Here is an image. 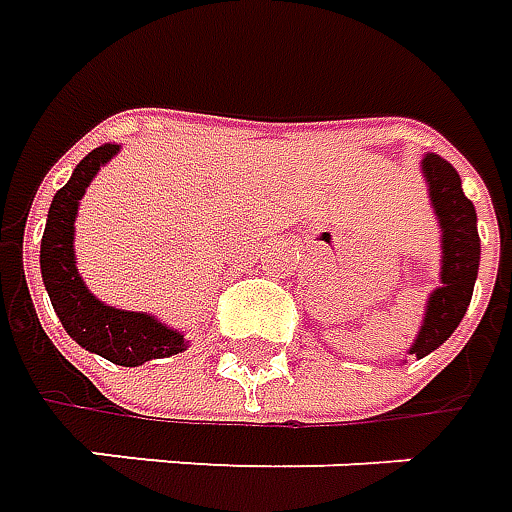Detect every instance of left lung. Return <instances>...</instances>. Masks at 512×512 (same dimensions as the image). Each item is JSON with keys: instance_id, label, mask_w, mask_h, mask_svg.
Masks as SVG:
<instances>
[{"instance_id": "8db88e82", "label": "left lung", "mask_w": 512, "mask_h": 512, "mask_svg": "<svg viewBox=\"0 0 512 512\" xmlns=\"http://www.w3.org/2000/svg\"><path fill=\"white\" fill-rule=\"evenodd\" d=\"M423 173L429 179V196L440 227H443V285L431 294L423 328L409 353L417 358L429 356L457 330L468 302L474 294L476 269H479V232L476 210L471 198H465L460 173L443 156L429 154L423 159Z\"/></svg>"}]
</instances>
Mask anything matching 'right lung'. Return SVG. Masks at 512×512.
Segmentation results:
<instances>
[{
	"instance_id": "right-lung-1",
	"label": "right lung",
	"mask_w": 512,
	"mask_h": 512,
	"mask_svg": "<svg viewBox=\"0 0 512 512\" xmlns=\"http://www.w3.org/2000/svg\"><path fill=\"white\" fill-rule=\"evenodd\" d=\"M117 145H100L78 162L72 179L55 193L47 215V229L41 238V277L47 285L52 308L61 325L75 342L97 356L109 358L120 367H137L151 358H165L182 353V333L159 325L156 319L134 311H117L97 302L75 269L72 255V224L78 215V201L83 190L95 179L100 165L117 154Z\"/></svg>"
}]
</instances>
